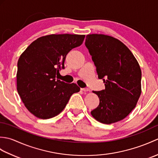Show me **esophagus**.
Returning <instances> with one entry per match:
<instances>
[{
  "instance_id": "obj_1",
  "label": "esophagus",
  "mask_w": 158,
  "mask_h": 158,
  "mask_svg": "<svg viewBox=\"0 0 158 158\" xmlns=\"http://www.w3.org/2000/svg\"><path fill=\"white\" fill-rule=\"evenodd\" d=\"M81 90H83V91L84 92H89L90 91L89 88H81Z\"/></svg>"
}]
</instances>
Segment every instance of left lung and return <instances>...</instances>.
<instances>
[{
  "label": "left lung",
  "instance_id": "8db88e82",
  "mask_svg": "<svg viewBox=\"0 0 158 158\" xmlns=\"http://www.w3.org/2000/svg\"><path fill=\"white\" fill-rule=\"evenodd\" d=\"M85 45L105 89L94 91L98 106L91 111L98 122L110 124L122 120L135 109L141 94V70L130 50L112 36L88 35Z\"/></svg>",
  "mask_w": 158,
  "mask_h": 158
}]
</instances>
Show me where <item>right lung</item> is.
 <instances>
[{"label": "right lung", "mask_w": 158, "mask_h": 158, "mask_svg": "<svg viewBox=\"0 0 158 158\" xmlns=\"http://www.w3.org/2000/svg\"><path fill=\"white\" fill-rule=\"evenodd\" d=\"M85 35H51L41 36L30 45L18 62L17 89L30 112L47 119L58 115L70 96L80 88L75 83L56 79L64 68L66 56L81 45Z\"/></svg>", "instance_id": "obj_1"}]
</instances>
